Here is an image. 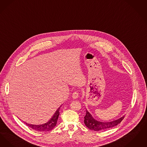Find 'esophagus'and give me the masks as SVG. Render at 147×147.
Segmentation results:
<instances>
[{
	"instance_id": "esophagus-1",
	"label": "esophagus",
	"mask_w": 147,
	"mask_h": 147,
	"mask_svg": "<svg viewBox=\"0 0 147 147\" xmlns=\"http://www.w3.org/2000/svg\"><path fill=\"white\" fill-rule=\"evenodd\" d=\"M78 97V93L77 92H75L72 94V98L74 99H77Z\"/></svg>"
}]
</instances>
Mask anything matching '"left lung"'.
<instances>
[{
  "label": "left lung",
  "mask_w": 147,
  "mask_h": 147,
  "mask_svg": "<svg viewBox=\"0 0 147 147\" xmlns=\"http://www.w3.org/2000/svg\"><path fill=\"white\" fill-rule=\"evenodd\" d=\"M123 118L124 116H122L121 117L117 120L111 121H99L96 120L93 117L92 114H90V112L87 110H86V114L84 117V122L86 126L88 128H90V129L98 131L106 130L113 127H115V126L117 125L119 123L122 121Z\"/></svg>",
  "instance_id": "8db88e82"
}]
</instances>
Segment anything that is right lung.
<instances>
[{
	"label": "right lung",
	"mask_w": 147,
	"mask_h": 147,
	"mask_svg": "<svg viewBox=\"0 0 147 147\" xmlns=\"http://www.w3.org/2000/svg\"><path fill=\"white\" fill-rule=\"evenodd\" d=\"M60 108V107L57 109L55 114L46 123H45L43 124L33 125V124L28 123L26 122L25 123L28 127L31 128L33 129H34L36 131H38L40 132H47V131H51L53 128L55 127V126L57 125V119L60 114V113H59Z\"/></svg>",
	"instance_id": "add662e5"
}]
</instances>
